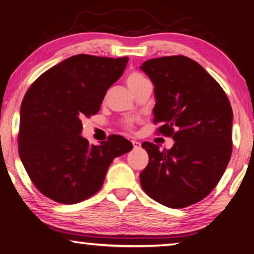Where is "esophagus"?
I'll return each instance as SVG.
<instances>
[{
  "mask_svg": "<svg viewBox=\"0 0 254 254\" xmlns=\"http://www.w3.org/2000/svg\"><path fill=\"white\" fill-rule=\"evenodd\" d=\"M132 144H133V148L134 149H140L141 148V143L137 142L135 140H132Z\"/></svg>",
  "mask_w": 254,
  "mask_h": 254,
  "instance_id": "obj_1",
  "label": "esophagus"
}]
</instances>
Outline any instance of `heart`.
<instances>
[{
  "instance_id": "b5f03b06",
  "label": "heart",
  "mask_w": 254,
  "mask_h": 254,
  "mask_svg": "<svg viewBox=\"0 0 254 254\" xmlns=\"http://www.w3.org/2000/svg\"><path fill=\"white\" fill-rule=\"evenodd\" d=\"M126 83L127 87L130 88V91L135 94L137 91H140L141 88L144 87L145 85L149 84V80L143 75H141L140 72L131 71L126 77ZM133 127H134V121H132V120H127L124 123V128H127V130L131 131L133 130Z\"/></svg>"
}]
</instances>
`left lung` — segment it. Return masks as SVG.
Listing matches in <instances>:
<instances>
[{
	"label": "left lung",
	"mask_w": 254,
	"mask_h": 254,
	"mask_svg": "<svg viewBox=\"0 0 254 254\" xmlns=\"http://www.w3.org/2000/svg\"><path fill=\"white\" fill-rule=\"evenodd\" d=\"M154 84L153 123L175 140L170 150L143 142L149 163L143 190L158 203L184 208L204 199L220 182L232 154L231 103L221 85L185 56L149 59L141 66Z\"/></svg>",
	"instance_id": "left-lung-1"
}]
</instances>
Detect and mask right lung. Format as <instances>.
Wrapping results in <instances>:
<instances>
[{"label":"right lung","instance_id":"add662e5","mask_svg":"<svg viewBox=\"0 0 254 254\" xmlns=\"http://www.w3.org/2000/svg\"><path fill=\"white\" fill-rule=\"evenodd\" d=\"M127 60L72 56L38 77L25 93L19 154L44 196L62 204L89 198L103 186L114 158L132 150V143L121 135H111L101 145L89 144L80 135L81 118L97 114Z\"/></svg>","mask_w":254,"mask_h":254}]
</instances>
